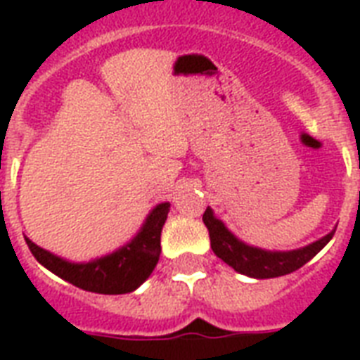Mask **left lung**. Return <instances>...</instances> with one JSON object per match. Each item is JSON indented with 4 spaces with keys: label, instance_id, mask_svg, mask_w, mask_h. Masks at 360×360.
Instances as JSON below:
<instances>
[{
    "label": "left lung",
    "instance_id": "8db88e82",
    "mask_svg": "<svg viewBox=\"0 0 360 360\" xmlns=\"http://www.w3.org/2000/svg\"><path fill=\"white\" fill-rule=\"evenodd\" d=\"M203 224L207 226L211 248H213L214 254L222 262L228 263L230 267L236 269L237 273L252 276V278H276V276H284V274H290L297 269H301L333 239L336 231L333 230L312 245L302 246L297 250L271 252L246 245V243L237 239L226 228L224 222L214 217L211 207L205 209V213H203Z\"/></svg>",
    "mask_w": 360,
    "mask_h": 360
}]
</instances>
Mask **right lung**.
<instances>
[{"label": "right lung", "mask_w": 360, "mask_h": 360, "mask_svg": "<svg viewBox=\"0 0 360 360\" xmlns=\"http://www.w3.org/2000/svg\"><path fill=\"white\" fill-rule=\"evenodd\" d=\"M169 203H158L136 237L120 250L87 263H72L37 246L25 237L31 254L41 265L76 288L104 295H121L140 288L160 257V231L168 219Z\"/></svg>", "instance_id": "obj_1"}]
</instances>
